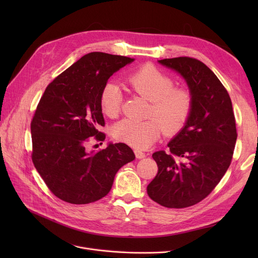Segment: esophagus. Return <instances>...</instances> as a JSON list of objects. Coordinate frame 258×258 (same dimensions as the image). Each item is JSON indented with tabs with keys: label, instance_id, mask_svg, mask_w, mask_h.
Masks as SVG:
<instances>
[{
	"label": "esophagus",
	"instance_id": "esophagus-1",
	"mask_svg": "<svg viewBox=\"0 0 258 258\" xmlns=\"http://www.w3.org/2000/svg\"><path fill=\"white\" fill-rule=\"evenodd\" d=\"M135 155H136V158H137V159H143V158H145V156H146L144 153H142L141 151H138V150L135 151Z\"/></svg>",
	"mask_w": 258,
	"mask_h": 258
}]
</instances>
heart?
Here are the masks:
<instances>
[{
  "label": "heart",
  "instance_id": "1",
  "mask_svg": "<svg viewBox=\"0 0 258 258\" xmlns=\"http://www.w3.org/2000/svg\"><path fill=\"white\" fill-rule=\"evenodd\" d=\"M126 84L140 96L152 101L150 117L138 121L124 119L114 126V138L136 150H146L161 136L162 131L172 136L179 133L191 114L192 96L183 88H173V80L165 72L147 63L132 73ZM99 102L104 115L115 118L119 115L122 92L114 81H107L101 89Z\"/></svg>",
  "mask_w": 258,
  "mask_h": 258
}]
</instances>
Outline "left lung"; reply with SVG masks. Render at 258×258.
Masks as SVG:
<instances>
[{
	"label": "left lung",
	"instance_id": "obj_1",
	"mask_svg": "<svg viewBox=\"0 0 258 258\" xmlns=\"http://www.w3.org/2000/svg\"><path fill=\"white\" fill-rule=\"evenodd\" d=\"M180 73L192 96L185 126L169 143V153L153 154L158 173L147 195L161 206L186 208L208 197L231 164L237 138L232 102L220 79L199 59L159 60Z\"/></svg>",
	"mask_w": 258,
	"mask_h": 258
}]
</instances>
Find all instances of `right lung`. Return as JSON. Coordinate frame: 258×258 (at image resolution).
Here are the masks:
<instances>
[{"label":"right lung","mask_w":258,"mask_h":258,"mask_svg":"<svg viewBox=\"0 0 258 258\" xmlns=\"http://www.w3.org/2000/svg\"><path fill=\"white\" fill-rule=\"evenodd\" d=\"M134 59L86 54L46 88L31 121L32 162L50 191L70 204H89L110 192L115 174L135 159L124 143L90 154V138L103 141L99 102L104 84Z\"/></svg>","instance_id":"obj_1"}]
</instances>
